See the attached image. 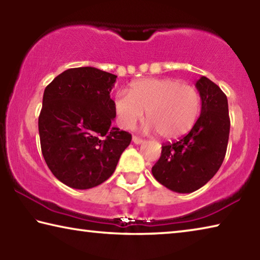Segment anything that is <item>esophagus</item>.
Instances as JSON below:
<instances>
[{
	"label": "esophagus",
	"mask_w": 260,
	"mask_h": 260,
	"mask_svg": "<svg viewBox=\"0 0 260 260\" xmlns=\"http://www.w3.org/2000/svg\"><path fill=\"white\" fill-rule=\"evenodd\" d=\"M133 142L135 143V144H141V143H143V139H141V138H139V136H133Z\"/></svg>",
	"instance_id": "obj_1"
}]
</instances>
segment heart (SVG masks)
Wrapping results in <instances>:
<instances>
[{
  "label": "heart",
  "instance_id": "b5f03b06",
  "mask_svg": "<svg viewBox=\"0 0 260 260\" xmlns=\"http://www.w3.org/2000/svg\"><path fill=\"white\" fill-rule=\"evenodd\" d=\"M113 110L119 125L133 129L146 111L147 131L178 139L190 131L201 113V96L193 86L173 79H142L131 83L128 94L118 91Z\"/></svg>",
  "mask_w": 260,
  "mask_h": 260
}]
</instances>
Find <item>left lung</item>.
Here are the masks:
<instances>
[{
    "instance_id": "8db88e82",
    "label": "left lung",
    "mask_w": 260,
    "mask_h": 260,
    "mask_svg": "<svg viewBox=\"0 0 260 260\" xmlns=\"http://www.w3.org/2000/svg\"><path fill=\"white\" fill-rule=\"evenodd\" d=\"M202 100L201 116L187 135L161 146L152 166L158 182L177 192H192L218 172L226 155L231 120L223 91L206 77L196 82Z\"/></svg>"
}]
</instances>
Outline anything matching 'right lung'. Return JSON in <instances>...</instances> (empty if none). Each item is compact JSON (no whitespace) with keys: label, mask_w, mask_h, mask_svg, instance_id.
Listing matches in <instances>:
<instances>
[{"label":"right lung","mask_w":260,"mask_h":260,"mask_svg":"<svg viewBox=\"0 0 260 260\" xmlns=\"http://www.w3.org/2000/svg\"><path fill=\"white\" fill-rule=\"evenodd\" d=\"M116 78L96 68H76L46 87L39 116L42 155L52 174L69 187L103 183L129 146L128 132L111 126L116 113L110 91Z\"/></svg>","instance_id":"1"}]
</instances>
